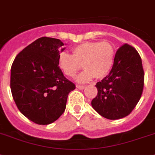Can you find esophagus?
I'll return each mask as SVG.
<instances>
[{"label": "esophagus", "instance_id": "1", "mask_svg": "<svg viewBox=\"0 0 155 155\" xmlns=\"http://www.w3.org/2000/svg\"><path fill=\"white\" fill-rule=\"evenodd\" d=\"M76 87H77L79 90H84V88H85V86H83V85H76Z\"/></svg>", "mask_w": 155, "mask_h": 155}]
</instances>
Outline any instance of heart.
<instances>
[{
  "mask_svg": "<svg viewBox=\"0 0 155 155\" xmlns=\"http://www.w3.org/2000/svg\"><path fill=\"white\" fill-rule=\"evenodd\" d=\"M115 50L110 42L87 41L72 49V55L62 52L58 58V65L68 77H73L81 68L85 70L75 77L78 83H87L94 78L102 79L114 65Z\"/></svg>",
  "mask_w": 155,
  "mask_h": 155,
  "instance_id": "1",
  "label": "heart"
}]
</instances>
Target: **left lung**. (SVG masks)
Wrapping results in <instances>:
<instances>
[{"mask_svg":"<svg viewBox=\"0 0 155 155\" xmlns=\"http://www.w3.org/2000/svg\"><path fill=\"white\" fill-rule=\"evenodd\" d=\"M144 72L140 54L124 44L116 53L109 75L95 87L97 94L91 102L94 110L103 117L117 120L130 114L141 97Z\"/></svg>","mask_w":155,"mask_h":155,"instance_id":"obj_1","label":"left lung"}]
</instances>
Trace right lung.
I'll list each match as a JSON object with an SVG mask.
<instances>
[{
    "instance_id": "add662e5",
    "label": "right lung",
    "mask_w": 155,
    "mask_h": 155,
    "mask_svg": "<svg viewBox=\"0 0 155 155\" xmlns=\"http://www.w3.org/2000/svg\"><path fill=\"white\" fill-rule=\"evenodd\" d=\"M60 39L41 37L15 57L11 68L10 87L21 114L38 124H49L62 115L68 94L75 85L58 67Z\"/></svg>"
}]
</instances>
